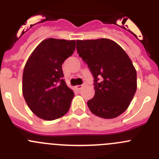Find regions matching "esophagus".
<instances>
[{
	"mask_svg": "<svg viewBox=\"0 0 159 159\" xmlns=\"http://www.w3.org/2000/svg\"><path fill=\"white\" fill-rule=\"evenodd\" d=\"M75 88L80 91V90H81L83 88V85H77V86H75Z\"/></svg>",
	"mask_w": 159,
	"mask_h": 159,
	"instance_id": "esophagus-1",
	"label": "esophagus"
}]
</instances>
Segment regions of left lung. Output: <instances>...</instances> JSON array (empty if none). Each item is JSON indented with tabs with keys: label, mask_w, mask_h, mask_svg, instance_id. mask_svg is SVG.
Wrapping results in <instances>:
<instances>
[{
	"label": "left lung",
	"mask_w": 159,
	"mask_h": 159,
	"mask_svg": "<svg viewBox=\"0 0 159 159\" xmlns=\"http://www.w3.org/2000/svg\"><path fill=\"white\" fill-rule=\"evenodd\" d=\"M76 49L95 79V95L88 101L90 111L102 119L120 116L137 89V73L128 55L106 38L78 40Z\"/></svg>",
	"instance_id": "obj_1"
}]
</instances>
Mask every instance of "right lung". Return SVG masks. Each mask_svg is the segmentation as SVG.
I'll use <instances>...</instances> for the list:
<instances>
[{"label": "right lung", "mask_w": 159, "mask_h": 159, "mask_svg": "<svg viewBox=\"0 0 159 159\" xmlns=\"http://www.w3.org/2000/svg\"><path fill=\"white\" fill-rule=\"evenodd\" d=\"M75 40L49 38L38 44L25 64L22 92L37 117L54 120L68 111L74 92L63 79L62 64L73 54Z\"/></svg>", "instance_id": "1"}]
</instances>
